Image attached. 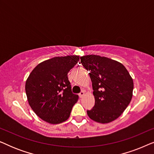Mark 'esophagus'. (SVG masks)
Segmentation results:
<instances>
[{"label":"esophagus","instance_id":"esophagus-1","mask_svg":"<svg viewBox=\"0 0 154 154\" xmlns=\"http://www.w3.org/2000/svg\"><path fill=\"white\" fill-rule=\"evenodd\" d=\"M84 95H85V92H84L83 91H81V92L79 93L80 98H83V97H84Z\"/></svg>","mask_w":154,"mask_h":154}]
</instances>
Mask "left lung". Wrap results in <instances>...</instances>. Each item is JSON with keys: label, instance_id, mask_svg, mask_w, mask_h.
<instances>
[{"label": "left lung", "instance_id": "obj_1", "mask_svg": "<svg viewBox=\"0 0 154 154\" xmlns=\"http://www.w3.org/2000/svg\"><path fill=\"white\" fill-rule=\"evenodd\" d=\"M89 71L95 104L87 111L92 121L109 123L117 119L129 105L134 83L131 75L121 63L105 57L89 54L81 57Z\"/></svg>", "mask_w": 154, "mask_h": 154}]
</instances>
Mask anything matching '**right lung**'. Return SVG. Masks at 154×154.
I'll use <instances>...</instances> for the list:
<instances>
[{
  "label": "right lung",
  "mask_w": 154,
  "mask_h": 154,
  "mask_svg": "<svg viewBox=\"0 0 154 154\" xmlns=\"http://www.w3.org/2000/svg\"><path fill=\"white\" fill-rule=\"evenodd\" d=\"M79 56L55 57L40 63L33 69L25 84L31 108L43 121L50 124L66 121L79 96L71 92L69 71Z\"/></svg>",
  "instance_id": "right-lung-1"
}]
</instances>
